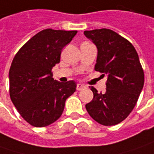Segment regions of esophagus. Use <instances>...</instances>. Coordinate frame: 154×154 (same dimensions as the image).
<instances>
[{"instance_id":"esophagus-1","label":"esophagus","mask_w":154,"mask_h":154,"mask_svg":"<svg viewBox=\"0 0 154 154\" xmlns=\"http://www.w3.org/2000/svg\"><path fill=\"white\" fill-rule=\"evenodd\" d=\"M85 87H86V86H84V85H82V84H77V87H76V89H77L78 91H81V90H83Z\"/></svg>"}]
</instances>
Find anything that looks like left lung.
<instances>
[{
	"mask_svg": "<svg viewBox=\"0 0 154 154\" xmlns=\"http://www.w3.org/2000/svg\"><path fill=\"white\" fill-rule=\"evenodd\" d=\"M98 48L95 70L107 75L106 90L98 92L91 86L93 98L86 103L88 114L98 123H120L133 110L144 85V72L132 44L109 29L85 31Z\"/></svg>",
	"mask_w": 154,
	"mask_h": 154,
	"instance_id": "left-lung-1",
	"label": "left lung"
}]
</instances>
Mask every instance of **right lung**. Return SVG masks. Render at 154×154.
<instances>
[{"label": "right lung", "mask_w": 154, "mask_h": 154, "mask_svg": "<svg viewBox=\"0 0 154 154\" xmlns=\"http://www.w3.org/2000/svg\"><path fill=\"white\" fill-rule=\"evenodd\" d=\"M77 31L45 29L28 40L15 55L9 69V94L17 110L34 127H46L62 116L76 82L52 78L62 49Z\"/></svg>", "instance_id": "1"}]
</instances>
